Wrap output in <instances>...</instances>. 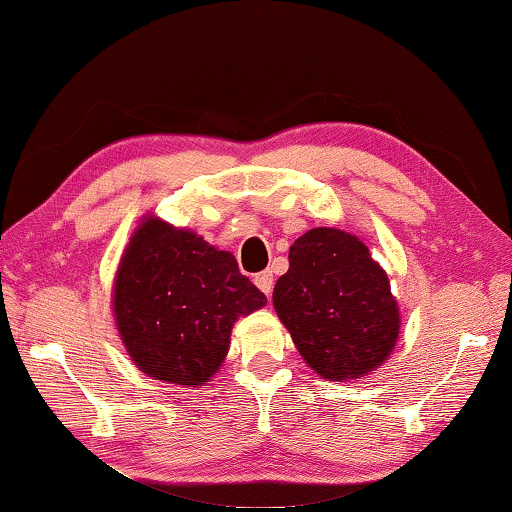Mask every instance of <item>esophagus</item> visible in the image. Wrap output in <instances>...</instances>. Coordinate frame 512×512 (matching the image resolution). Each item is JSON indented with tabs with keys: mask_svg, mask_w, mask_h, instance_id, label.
<instances>
[{
	"mask_svg": "<svg viewBox=\"0 0 512 512\" xmlns=\"http://www.w3.org/2000/svg\"><path fill=\"white\" fill-rule=\"evenodd\" d=\"M254 283H256L258 290H261L263 294H267V297H270L272 288H274V274H272V272L256 274V276H254Z\"/></svg>",
	"mask_w": 512,
	"mask_h": 512,
	"instance_id": "esophagus-1",
	"label": "esophagus"
}]
</instances>
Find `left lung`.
<instances>
[{"label":"left lung","instance_id":"1","mask_svg":"<svg viewBox=\"0 0 512 512\" xmlns=\"http://www.w3.org/2000/svg\"><path fill=\"white\" fill-rule=\"evenodd\" d=\"M274 310L319 378L362 380L400 337V308L387 272L353 233L317 227L290 247L274 285Z\"/></svg>","mask_w":512,"mask_h":512}]
</instances>
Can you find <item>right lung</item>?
Returning a JSON list of instances; mask_svg holds the SVG:
<instances>
[{
    "instance_id": "1",
    "label": "right lung",
    "mask_w": 512,
    "mask_h": 512,
    "mask_svg": "<svg viewBox=\"0 0 512 512\" xmlns=\"http://www.w3.org/2000/svg\"><path fill=\"white\" fill-rule=\"evenodd\" d=\"M267 303L229 251L143 215L112 285L116 330L141 373L204 387L229 353L231 328Z\"/></svg>"
}]
</instances>
